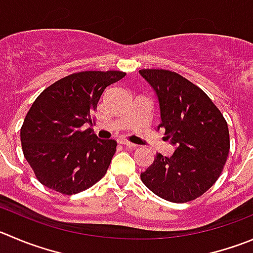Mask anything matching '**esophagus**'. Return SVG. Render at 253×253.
<instances>
[{
    "label": "esophagus",
    "instance_id": "obj_1",
    "mask_svg": "<svg viewBox=\"0 0 253 253\" xmlns=\"http://www.w3.org/2000/svg\"><path fill=\"white\" fill-rule=\"evenodd\" d=\"M119 143L122 144V145H125V146H128V148H135V144H133V143H130V141H128V140H125V139H120L119 140Z\"/></svg>",
    "mask_w": 253,
    "mask_h": 253
}]
</instances>
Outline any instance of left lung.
<instances>
[{
	"label": "left lung",
	"instance_id": "left-lung-1",
	"mask_svg": "<svg viewBox=\"0 0 253 253\" xmlns=\"http://www.w3.org/2000/svg\"><path fill=\"white\" fill-rule=\"evenodd\" d=\"M158 98L165 140L175 146L171 156L156 154L141 172L149 190L171 203H187L216 182L227 160L230 135L225 118L203 89L167 69H141Z\"/></svg>",
	"mask_w": 253,
	"mask_h": 253
}]
</instances>
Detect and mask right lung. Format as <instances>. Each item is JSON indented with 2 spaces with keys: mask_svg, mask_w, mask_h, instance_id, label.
<instances>
[{
  "mask_svg": "<svg viewBox=\"0 0 253 253\" xmlns=\"http://www.w3.org/2000/svg\"><path fill=\"white\" fill-rule=\"evenodd\" d=\"M124 72L88 71L59 79L33 102L21 128L23 155L41 184L64 195L78 194L107 172L117 141L99 139L92 115L104 89Z\"/></svg>",
  "mask_w": 253,
  "mask_h": 253,
  "instance_id": "1",
  "label": "right lung"
}]
</instances>
